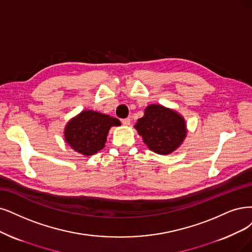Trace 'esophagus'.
I'll return each instance as SVG.
<instances>
[{"instance_id":"1","label":"esophagus","mask_w":252,"mask_h":252,"mask_svg":"<svg viewBox=\"0 0 252 252\" xmlns=\"http://www.w3.org/2000/svg\"><path fill=\"white\" fill-rule=\"evenodd\" d=\"M121 124H123L126 126H129V124H131V119H129V118L123 119V120H121Z\"/></svg>"}]
</instances>
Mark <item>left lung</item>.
<instances>
[{
	"mask_svg": "<svg viewBox=\"0 0 252 252\" xmlns=\"http://www.w3.org/2000/svg\"><path fill=\"white\" fill-rule=\"evenodd\" d=\"M134 127L152 152L163 156L178 150L188 133L184 116L159 104L148 105Z\"/></svg>",
	"mask_w": 252,
	"mask_h": 252,
	"instance_id": "8db88e82",
	"label": "left lung"
}]
</instances>
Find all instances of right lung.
I'll return each mask as SVG.
<instances>
[{
    "instance_id": "obj_1",
    "label": "right lung",
    "mask_w": 252,
    "mask_h": 252,
    "mask_svg": "<svg viewBox=\"0 0 252 252\" xmlns=\"http://www.w3.org/2000/svg\"><path fill=\"white\" fill-rule=\"evenodd\" d=\"M120 125L117 118L93 110H84L65 126L64 140L84 157L93 156L105 147L110 128Z\"/></svg>"
}]
</instances>
